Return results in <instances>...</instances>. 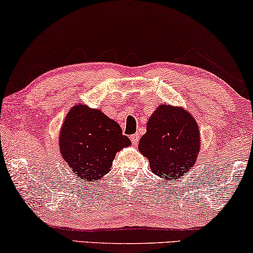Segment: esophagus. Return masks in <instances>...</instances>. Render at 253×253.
Returning a JSON list of instances; mask_svg holds the SVG:
<instances>
[{
    "mask_svg": "<svg viewBox=\"0 0 253 253\" xmlns=\"http://www.w3.org/2000/svg\"><path fill=\"white\" fill-rule=\"evenodd\" d=\"M130 140L132 141V144L137 145L138 141H139V134L138 133H134V134H131L130 136Z\"/></svg>",
    "mask_w": 253,
    "mask_h": 253,
    "instance_id": "obj_1",
    "label": "esophagus"
}]
</instances>
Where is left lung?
I'll return each instance as SVG.
<instances>
[{
  "instance_id": "obj_1",
  "label": "left lung",
  "mask_w": 253,
  "mask_h": 253,
  "mask_svg": "<svg viewBox=\"0 0 253 253\" xmlns=\"http://www.w3.org/2000/svg\"><path fill=\"white\" fill-rule=\"evenodd\" d=\"M200 147L198 126L183 108L160 106L150 117L139 151L152 171L162 178H181L196 164Z\"/></svg>"
}]
</instances>
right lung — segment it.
Masks as SVG:
<instances>
[{
	"mask_svg": "<svg viewBox=\"0 0 253 253\" xmlns=\"http://www.w3.org/2000/svg\"><path fill=\"white\" fill-rule=\"evenodd\" d=\"M130 144L115 121L85 105L69 110L60 133L62 157L83 181H99L108 174L117 151Z\"/></svg>",
	"mask_w": 253,
	"mask_h": 253,
	"instance_id": "add662e5",
	"label": "right lung"
}]
</instances>
